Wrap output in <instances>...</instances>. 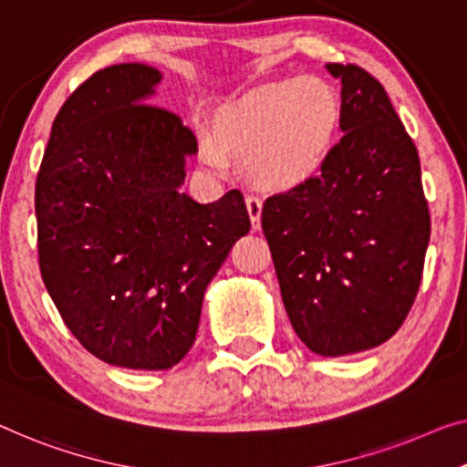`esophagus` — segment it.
Instances as JSON below:
<instances>
[{
  "mask_svg": "<svg viewBox=\"0 0 467 467\" xmlns=\"http://www.w3.org/2000/svg\"><path fill=\"white\" fill-rule=\"evenodd\" d=\"M249 218H252V228L254 231H260L262 226V199L255 197V194H247L245 199Z\"/></svg>",
  "mask_w": 467,
  "mask_h": 467,
  "instance_id": "obj_1",
  "label": "esophagus"
}]
</instances>
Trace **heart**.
I'll return each instance as SVG.
<instances>
[{"label": "heart", "instance_id": "obj_1", "mask_svg": "<svg viewBox=\"0 0 467 467\" xmlns=\"http://www.w3.org/2000/svg\"><path fill=\"white\" fill-rule=\"evenodd\" d=\"M342 125V99L329 81L297 78L254 89L215 119V144L203 159L215 170L228 157L252 159L268 186H294L315 176L329 157Z\"/></svg>", "mask_w": 467, "mask_h": 467}]
</instances>
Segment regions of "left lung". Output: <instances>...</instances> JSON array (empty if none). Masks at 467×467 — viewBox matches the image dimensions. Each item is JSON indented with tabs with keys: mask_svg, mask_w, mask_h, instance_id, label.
Masks as SVG:
<instances>
[{
	"mask_svg": "<svg viewBox=\"0 0 467 467\" xmlns=\"http://www.w3.org/2000/svg\"><path fill=\"white\" fill-rule=\"evenodd\" d=\"M342 79L344 136L321 173L262 207L285 310L321 357L384 344L420 291L430 241L420 155L381 83L357 65Z\"/></svg>",
	"mask_w": 467,
	"mask_h": 467,
	"instance_id": "8db88e82",
	"label": "left lung"
}]
</instances>
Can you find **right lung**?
<instances>
[{"label": "right lung", "instance_id": "right-lung-1", "mask_svg": "<svg viewBox=\"0 0 467 467\" xmlns=\"http://www.w3.org/2000/svg\"><path fill=\"white\" fill-rule=\"evenodd\" d=\"M163 75L125 62L56 115L35 182L39 270L62 321L104 363L159 371L194 344L207 285L249 233L239 191L180 192L197 138L146 104Z\"/></svg>", "mask_w": 467, "mask_h": 467}]
</instances>
